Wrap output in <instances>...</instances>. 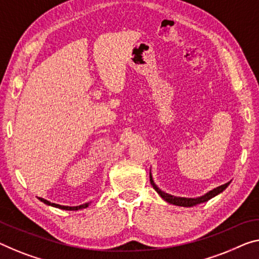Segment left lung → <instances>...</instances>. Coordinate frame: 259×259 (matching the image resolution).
<instances>
[{
	"label": "left lung",
	"instance_id": "obj_1",
	"mask_svg": "<svg viewBox=\"0 0 259 259\" xmlns=\"http://www.w3.org/2000/svg\"><path fill=\"white\" fill-rule=\"evenodd\" d=\"M149 178H150V184H152V186L155 189V191H156V192L160 194V196L163 199H164L165 201L170 202V204L177 205V206H184V207H190V206H194V205H197V204H201V202L207 201V200H209L210 198L215 197L217 194L222 192V191H224L227 188V186L229 185V183H226V184H224V185L218 186L217 189L209 191L207 194H205V196H202L200 198H196V199H192V198H180V197L170 196V194H168V193H164V192H163V191H161L160 189L157 188L156 185L154 184L152 175H149Z\"/></svg>",
	"mask_w": 259,
	"mask_h": 259
}]
</instances>
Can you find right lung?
<instances>
[{
	"label": "right lung",
	"instance_id": "right-lung-1",
	"mask_svg": "<svg viewBox=\"0 0 259 259\" xmlns=\"http://www.w3.org/2000/svg\"><path fill=\"white\" fill-rule=\"evenodd\" d=\"M39 200L42 201L44 204L46 205H50V206H53V207H57V208H60V209H66V210H77V209H82V208H85L88 207L89 204H83L81 206H74V207H69V206H61V205H58V204H53V202H50L49 200H45V199L42 198H38Z\"/></svg>",
	"mask_w": 259,
	"mask_h": 259
}]
</instances>
